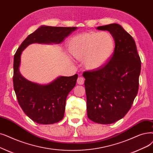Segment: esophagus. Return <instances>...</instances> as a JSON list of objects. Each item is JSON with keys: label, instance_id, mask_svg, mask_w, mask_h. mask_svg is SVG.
I'll return each instance as SVG.
<instances>
[{"label": "esophagus", "instance_id": "34e87169", "mask_svg": "<svg viewBox=\"0 0 153 153\" xmlns=\"http://www.w3.org/2000/svg\"><path fill=\"white\" fill-rule=\"evenodd\" d=\"M84 81H85V79H84V78L83 77L79 76V77L77 78V84H79V85H82V84H84Z\"/></svg>", "mask_w": 153, "mask_h": 153}]
</instances>
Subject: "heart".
<instances>
[{
  "mask_svg": "<svg viewBox=\"0 0 153 153\" xmlns=\"http://www.w3.org/2000/svg\"><path fill=\"white\" fill-rule=\"evenodd\" d=\"M114 47V39L107 32L79 34L71 38L68 44L70 54L77 60H82L89 70L102 66L112 56Z\"/></svg>",
  "mask_w": 153,
  "mask_h": 153,
  "instance_id": "heart-1",
  "label": "heart"
}]
</instances>
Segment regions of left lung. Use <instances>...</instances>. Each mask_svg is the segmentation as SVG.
I'll return each instance as SVG.
<instances>
[{
	"mask_svg": "<svg viewBox=\"0 0 153 153\" xmlns=\"http://www.w3.org/2000/svg\"><path fill=\"white\" fill-rule=\"evenodd\" d=\"M96 29L111 33L115 48L104 65L83 73L87 112L92 121L109 124L131 109L138 92L141 64L134 40L122 26L111 24Z\"/></svg>",
	"mask_w": 153,
	"mask_h": 153,
	"instance_id": "left-lung-1",
	"label": "left lung"
}]
</instances>
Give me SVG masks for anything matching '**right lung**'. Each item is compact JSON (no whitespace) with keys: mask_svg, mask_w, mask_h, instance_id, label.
<instances>
[{"mask_svg":"<svg viewBox=\"0 0 153 153\" xmlns=\"http://www.w3.org/2000/svg\"><path fill=\"white\" fill-rule=\"evenodd\" d=\"M77 28L41 26L24 40L14 55L13 83L18 102L24 113L38 124H51L62 120L66 98L76 85L78 75L60 76L47 85L30 82L19 71L22 52L32 43H61Z\"/></svg>","mask_w":153,"mask_h":153,"instance_id":"right-lung-1","label":"right lung"}]
</instances>
